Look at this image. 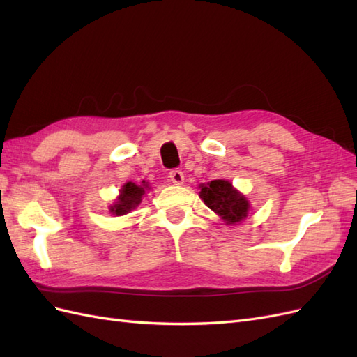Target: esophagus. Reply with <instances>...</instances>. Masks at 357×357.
Returning a JSON list of instances; mask_svg holds the SVG:
<instances>
[{
	"mask_svg": "<svg viewBox=\"0 0 357 357\" xmlns=\"http://www.w3.org/2000/svg\"><path fill=\"white\" fill-rule=\"evenodd\" d=\"M169 180L174 183V185H181L183 180H185V174H183L181 169H172L169 172Z\"/></svg>",
	"mask_w": 357,
	"mask_h": 357,
	"instance_id": "esophagus-1",
	"label": "esophagus"
}]
</instances>
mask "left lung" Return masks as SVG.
<instances>
[{
	"mask_svg": "<svg viewBox=\"0 0 357 357\" xmlns=\"http://www.w3.org/2000/svg\"><path fill=\"white\" fill-rule=\"evenodd\" d=\"M199 197L227 224H237L248 215V199L240 195L227 180H211L207 186L202 185Z\"/></svg>",
	"mask_w": 357,
	"mask_h": 357,
	"instance_id": "left-lung-1",
	"label": "left lung"
}]
</instances>
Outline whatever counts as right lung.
Instances as JSON below:
<instances>
[{
	"mask_svg": "<svg viewBox=\"0 0 357 357\" xmlns=\"http://www.w3.org/2000/svg\"><path fill=\"white\" fill-rule=\"evenodd\" d=\"M142 183H144L142 186H138V185H135V183L129 181L121 188L119 199L115 201V204L111 207V211L114 215H117V216L126 215L132 208H135L139 204L141 197L144 195V192H146L144 190V188H147L146 181H142Z\"/></svg>",
	"mask_w": 357,
	"mask_h": 357,
	"instance_id": "add662e5",
	"label": "right lung"
}]
</instances>
